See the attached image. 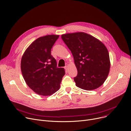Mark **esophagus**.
<instances>
[{
  "label": "esophagus",
  "instance_id": "esophagus-1",
  "mask_svg": "<svg viewBox=\"0 0 131 131\" xmlns=\"http://www.w3.org/2000/svg\"><path fill=\"white\" fill-rule=\"evenodd\" d=\"M65 69H66V71H67L68 69V66H66L65 67Z\"/></svg>",
  "mask_w": 131,
  "mask_h": 131
}]
</instances>
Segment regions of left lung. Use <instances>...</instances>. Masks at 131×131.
<instances>
[{
	"label": "left lung",
	"instance_id": "8db88e82",
	"mask_svg": "<svg viewBox=\"0 0 131 131\" xmlns=\"http://www.w3.org/2000/svg\"><path fill=\"white\" fill-rule=\"evenodd\" d=\"M61 37L74 57L78 72L74 78L76 85L88 91L99 88L110 72V56L105 46L83 32L64 34Z\"/></svg>",
	"mask_w": 131,
	"mask_h": 131
}]
</instances>
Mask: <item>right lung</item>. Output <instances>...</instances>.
<instances>
[{"instance_id":"add662e5","label":"right lung","mask_w":131,"mask_h":131,"mask_svg":"<svg viewBox=\"0 0 131 131\" xmlns=\"http://www.w3.org/2000/svg\"><path fill=\"white\" fill-rule=\"evenodd\" d=\"M59 35H50L39 37L26 50L21 60L24 80L37 94L48 96L57 92L65 74L63 68H58L56 59L51 55Z\"/></svg>"}]
</instances>
